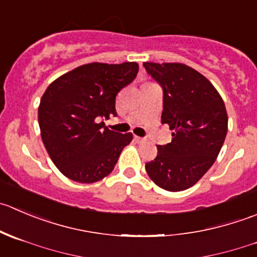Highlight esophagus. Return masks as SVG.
Listing matches in <instances>:
<instances>
[{"label":"esophagus","instance_id":"34e87169","mask_svg":"<svg viewBox=\"0 0 257 257\" xmlns=\"http://www.w3.org/2000/svg\"><path fill=\"white\" fill-rule=\"evenodd\" d=\"M134 141L137 142L138 144H142V143H146V139L144 138H141V137H134Z\"/></svg>","mask_w":257,"mask_h":257}]
</instances>
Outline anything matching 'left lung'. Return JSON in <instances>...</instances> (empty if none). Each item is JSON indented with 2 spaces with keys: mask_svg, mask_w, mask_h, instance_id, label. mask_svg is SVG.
I'll use <instances>...</instances> for the list:
<instances>
[{
  "mask_svg": "<svg viewBox=\"0 0 257 257\" xmlns=\"http://www.w3.org/2000/svg\"><path fill=\"white\" fill-rule=\"evenodd\" d=\"M148 74L163 88L162 124H168L172 142L157 146L146 164L149 178L171 192L197 183L212 167L227 134V111L207 78L181 62H144Z\"/></svg>",
  "mask_w": 257,
  "mask_h": 257,
  "instance_id": "1",
  "label": "left lung"
}]
</instances>
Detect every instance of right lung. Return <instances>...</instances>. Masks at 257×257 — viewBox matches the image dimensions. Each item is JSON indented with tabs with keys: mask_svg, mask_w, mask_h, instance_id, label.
Instances as JSON below:
<instances>
[{
	"mask_svg": "<svg viewBox=\"0 0 257 257\" xmlns=\"http://www.w3.org/2000/svg\"><path fill=\"white\" fill-rule=\"evenodd\" d=\"M137 62L85 64L52 81L39 105L44 146L59 171L80 183H94L115 167L133 139L101 119L116 115V94L138 74Z\"/></svg>",
	"mask_w": 257,
	"mask_h": 257,
	"instance_id": "right-lung-1",
	"label": "right lung"
}]
</instances>
